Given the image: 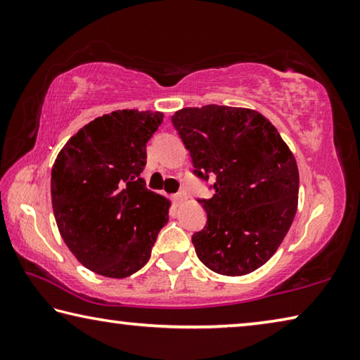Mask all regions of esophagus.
<instances>
[{"label": "esophagus", "mask_w": 360, "mask_h": 360, "mask_svg": "<svg viewBox=\"0 0 360 360\" xmlns=\"http://www.w3.org/2000/svg\"><path fill=\"white\" fill-rule=\"evenodd\" d=\"M184 198H186V193H184V192H178V193L173 195V202H174L176 205L181 203Z\"/></svg>", "instance_id": "esophagus-1"}]
</instances>
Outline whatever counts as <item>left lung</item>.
<instances>
[{"instance_id":"obj_1","label":"left lung","mask_w":360,"mask_h":360,"mask_svg":"<svg viewBox=\"0 0 360 360\" xmlns=\"http://www.w3.org/2000/svg\"><path fill=\"white\" fill-rule=\"evenodd\" d=\"M173 127L191 152L193 173L214 191L200 198L206 225L192 235L210 270L241 276L276 252L298 202V168L281 135L260 112L208 105L174 112Z\"/></svg>"}]
</instances>
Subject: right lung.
Wrapping results in <instances>:
<instances>
[{
	"mask_svg": "<svg viewBox=\"0 0 360 360\" xmlns=\"http://www.w3.org/2000/svg\"><path fill=\"white\" fill-rule=\"evenodd\" d=\"M162 112L122 109L96 117L68 139L52 167L53 216L81 264L127 278L150 257L169 202L146 187V144Z\"/></svg>",
	"mask_w": 360,
	"mask_h": 360,
	"instance_id": "right-lung-1",
	"label": "right lung"
}]
</instances>
